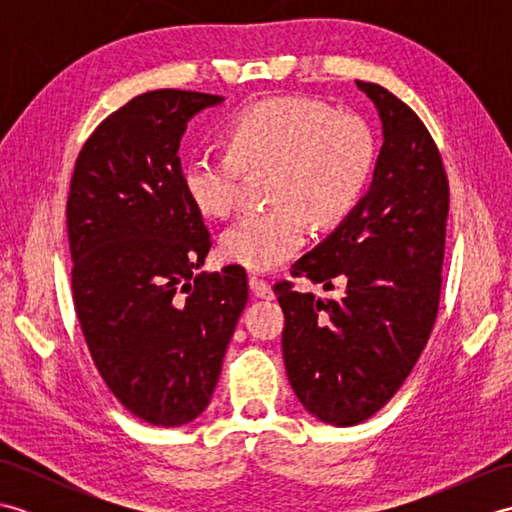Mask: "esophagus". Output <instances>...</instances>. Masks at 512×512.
I'll return each mask as SVG.
<instances>
[{
	"instance_id": "1",
	"label": "esophagus",
	"mask_w": 512,
	"mask_h": 512,
	"mask_svg": "<svg viewBox=\"0 0 512 512\" xmlns=\"http://www.w3.org/2000/svg\"><path fill=\"white\" fill-rule=\"evenodd\" d=\"M248 286H250V290H253V295L255 297H259V299H273L275 295H273V288H270L264 279H259V277H248Z\"/></svg>"
}]
</instances>
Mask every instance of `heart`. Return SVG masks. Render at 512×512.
<instances>
[{
    "label": "heart",
    "instance_id": "b5f03b06",
    "mask_svg": "<svg viewBox=\"0 0 512 512\" xmlns=\"http://www.w3.org/2000/svg\"><path fill=\"white\" fill-rule=\"evenodd\" d=\"M226 154L198 151L182 162L189 202L224 217L239 200V171L273 169L275 206L239 215L220 237L222 255L248 270L284 264L306 242L308 217L319 226L354 211L374 173L376 140L354 114L306 96H275L237 112L224 127Z\"/></svg>",
    "mask_w": 512,
    "mask_h": 512
}]
</instances>
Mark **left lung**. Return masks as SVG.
I'll return each mask as SVG.
<instances>
[{
  "label": "left lung",
  "instance_id": "1",
  "mask_svg": "<svg viewBox=\"0 0 512 512\" xmlns=\"http://www.w3.org/2000/svg\"><path fill=\"white\" fill-rule=\"evenodd\" d=\"M376 105L383 147L354 211L292 266V275L332 288L319 299L275 286L286 325L288 380L308 413L334 427L385 407L429 341L440 303L449 180L416 112L376 83L356 81Z\"/></svg>",
  "mask_w": 512,
  "mask_h": 512
}]
</instances>
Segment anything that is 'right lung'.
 I'll use <instances>...</instances> for the list:
<instances>
[{"instance_id": "right-lung-1", "label": "right lung", "mask_w": 512, "mask_h": 512, "mask_svg": "<svg viewBox=\"0 0 512 512\" xmlns=\"http://www.w3.org/2000/svg\"><path fill=\"white\" fill-rule=\"evenodd\" d=\"M215 94L154 90L107 116L68 195L72 295L105 385L136 418L182 427L211 402L246 270L193 275L211 235L180 180V140Z\"/></svg>"}]
</instances>
